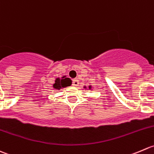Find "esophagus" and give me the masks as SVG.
Here are the masks:
<instances>
[{
	"mask_svg": "<svg viewBox=\"0 0 154 154\" xmlns=\"http://www.w3.org/2000/svg\"><path fill=\"white\" fill-rule=\"evenodd\" d=\"M79 85V80H78L77 79H73V81H72V85H73V86H78Z\"/></svg>",
	"mask_w": 154,
	"mask_h": 154,
	"instance_id": "esophagus-1",
	"label": "esophagus"
}]
</instances>
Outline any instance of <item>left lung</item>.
Segmentation results:
<instances>
[{
	"label": "left lung",
	"instance_id": "8db88e82",
	"mask_svg": "<svg viewBox=\"0 0 154 154\" xmlns=\"http://www.w3.org/2000/svg\"><path fill=\"white\" fill-rule=\"evenodd\" d=\"M84 88H85V89H87V87L85 86V87H84ZM88 89H89V90L92 89V86H91V85H90V86L88 87Z\"/></svg>",
	"mask_w": 154,
	"mask_h": 154
}]
</instances>
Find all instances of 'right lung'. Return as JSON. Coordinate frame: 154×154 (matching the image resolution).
<instances>
[{
    "label": "right lung",
    "instance_id": "add662e5",
    "mask_svg": "<svg viewBox=\"0 0 154 154\" xmlns=\"http://www.w3.org/2000/svg\"><path fill=\"white\" fill-rule=\"evenodd\" d=\"M72 85V80L69 78H66V75H63L61 78H57L53 84V88L55 90L62 89L63 88H66Z\"/></svg>",
    "mask_w": 154,
    "mask_h": 154
}]
</instances>
